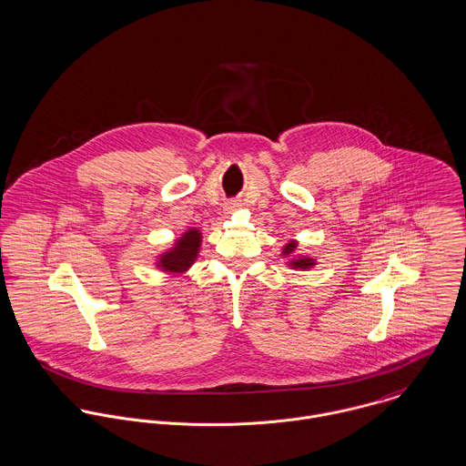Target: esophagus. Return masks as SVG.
I'll list each match as a JSON object with an SVG mask.
<instances>
[{"label":"esophagus","instance_id":"obj_1","mask_svg":"<svg viewBox=\"0 0 466 466\" xmlns=\"http://www.w3.org/2000/svg\"><path fill=\"white\" fill-rule=\"evenodd\" d=\"M238 207H240V203H237V201H231V203H226V207H224V212L233 213V212H235V210H238Z\"/></svg>","mask_w":466,"mask_h":466}]
</instances>
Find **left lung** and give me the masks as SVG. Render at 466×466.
<instances>
[{"mask_svg":"<svg viewBox=\"0 0 466 466\" xmlns=\"http://www.w3.org/2000/svg\"><path fill=\"white\" fill-rule=\"evenodd\" d=\"M297 248H299V242L297 240H290L283 246L281 249V256L285 258V263L290 267V268H296V270H308V268H313L317 265V259L308 256V254H297Z\"/></svg>","mask_w":466,"mask_h":466,"instance_id":"obj_1","label":"left lung"}]
</instances>
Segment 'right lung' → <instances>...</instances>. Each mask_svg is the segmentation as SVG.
<instances>
[{"mask_svg": "<svg viewBox=\"0 0 466 466\" xmlns=\"http://www.w3.org/2000/svg\"><path fill=\"white\" fill-rule=\"evenodd\" d=\"M201 244H203L201 229L199 228H190L185 233H181V237H177L174 240V244L170 246L169 249L162 251L155 258V265L162 272L181 276L199 258Z\"/></svg>", "mask_w": 466, "mask_h": 466, "instance_id": "right-lung-1", "label": "right lung"}]
</instances>
